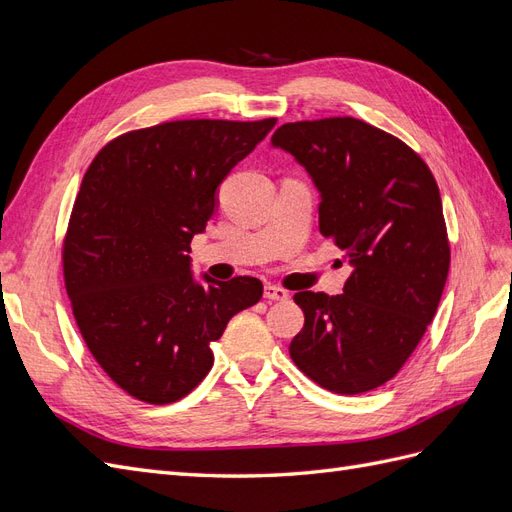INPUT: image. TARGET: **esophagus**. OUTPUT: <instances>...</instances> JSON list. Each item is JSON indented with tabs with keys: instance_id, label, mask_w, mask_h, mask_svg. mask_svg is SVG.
Here are the masks:
<instances>
[{
	"instance_id": "esophagus-1",
	"label": "esophagus",
	"mask_w": 512,
	"mask_h": 512,
	"mask_svg": "<svg viewBox=\"0 0 512 512\" xmlns=\"http://www.w3.org/2000/svg\"><path fill=\"white\" fill-rule=\"evenodd\" d=\"M265 299H269V301H288L290 294H288V290H284L282 286L267 284V286H265Z\"/></svg>"
}]
</instances>
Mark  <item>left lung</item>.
<instances>
[{
    "mask_svg": "<svg viewBox=\"0 0 512 512\" xmlns=\"http://www.w3.org/2000/svg\"><path fill=\"white\" fill-rule=\"evenodd\" d=\"M271 143L312 175L322 237L354 267L342 294H294L305 324L292 361L327 391H374L438 312L451 265L438 183L404 141L354 117L284 123Z\"/></svg>",
    "mask_w": 512,
    "mask_h": 512,
    "instance_id": "8db88e82",
    "label": "left lung"
}]
</instances>
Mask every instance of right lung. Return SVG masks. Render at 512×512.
<instances>
[{"label":"right lung","mask_w":512,"mask_h":512,"mask_svg":"<svg viewBox=\"0 0 512 512\" xmlns=\"http://www.w3.org/2000/svg\"><path fill=\"white\" fill-rule=\"evenodd\" d=\"M275 121H166L113 138L89 164L61 245L64 284L91 356L130 397L188 395L228 320L260 301L256 277L196 284L188 254L218 185Z\"/></svg>","instance_id":"right-lung-1"}]
</instances>
